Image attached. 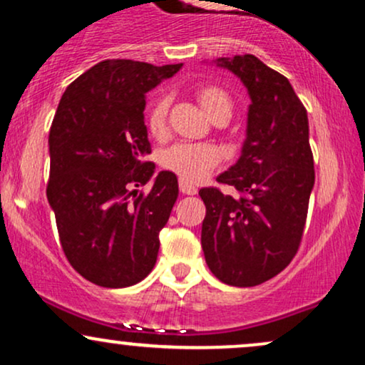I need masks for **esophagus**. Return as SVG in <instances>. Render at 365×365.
I'll return each instance as SVG.
<instances>
[{
    "mask_svg": "<svg viewBox=\"0 0 365 365\" xmlns=\"http://www.w3.org/2000/svg\"><path fill=\"white\" fill-rule=\"evenodd\" d=\"M180 192L185 195H195L197 194V188L192 185V183L185 182V180H180Z\"/></svg>",
    "mask_w": 365,
    "mask_h": 365,
    "instance_id": "1",
    "label": "esophagus"
}]
</instances>
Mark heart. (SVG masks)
Instances as JSON below:
<instances>
[{"mask_svg":"<svg viewBox=\"0 0 365 365\" xmlns=\"http://www.w3.org/2000/svg\"><path fill=\"white\" fill-rule=\"evenodd\" d=\"M195 96L209 120L215 123H226L230 120L233 103L223 89L216 86H199L195 89ZM168 108L170 99L165 94L156 96L149 104L145 123L154 137L165 133ZM217 163H220V153L207 144H177L165 150L161 158V165L166 170L173 171L180 178L190 183L206 178L216 168Z\"/></svg>","mask_w":365,"mask_h":365,"instance_id":"1","label":"heart"}]
</instances>
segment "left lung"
I'll list each match as a JSON object with an SVG mask.
<instances>
[{
  "instance_id": "obj_1",
  "label": "left lung",
  "mask_w": 365,
  "mask_h": 365,
  "mask_svg": "<svg viewBox=\"0 0 365 365\" xmlns=\"http://www.w3.org/2000/svg\"><path fill=\"white\" fill-rule=\"evenodd\" d=\"M215 63L240 78L250 104L240 158L216 178L238 195L200 188V242L220 282L255 287L282 273L302 240L314 188L307 111L288 78L254 54Z\"/></svg>"
}]
</instances>
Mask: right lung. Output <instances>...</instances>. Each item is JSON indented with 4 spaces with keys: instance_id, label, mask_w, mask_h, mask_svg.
Here are the masks:
<instances>
[{
    "instance_id": "add662e5",
    "label": "right lung",
    "mask_w": 365,
    "mask_h": 365,
    "mask_svg": "<svg viewBox=\"0 0 365 365\" xmlns=\"http://www.w3.org/2000/svg\"><path fill=\"white\" fill-rule=\"evenodd\" d=\"M178 65L106 60L66 87L49 130L48 202L73 269L104 288H125L153 271L159 232L178 197V180L159 171L144 123L145 94Z\"/></svg>"
}]
</instances>
